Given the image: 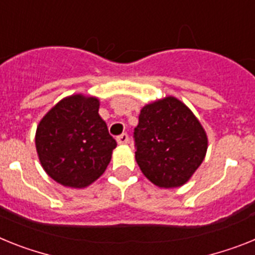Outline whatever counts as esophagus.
Returning a JSON list of instances; mask_svg holds the SVG:
<instances>
[{"label":"esophagus","mask_w":255,"mask_h":255,"mask_svg":"<svg viewBox=\"0 0 255 255\" xmlns=\"http://www.w3.org/2000/svg\"><path fill=\"white\" fill-rule=\"evenodd\" d=\"M128 141H129V137H128L127 133H122L117 137V142H118L119 145H125Z\"/></svg>","instance_id":"34e87169"}]
</instances>
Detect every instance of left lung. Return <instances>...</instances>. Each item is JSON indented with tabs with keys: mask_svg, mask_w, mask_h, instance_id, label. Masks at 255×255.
Here are the masks:
<instances>
[{
	"mask_svg": "<svg viewBox=\"0 0 255 255\" xmlns=\"http://www.w3.org/2000/svg\"><path fill=\"white\" fill-rule=\"evenodd\" d=\"M133 140L142 173L164 189L187 182L208 147L207 134L196 117L174 97L143 106Z\"/></svg>",
	"mask_w": 255,
	"mask_h": 255,
	"instance_id": "8db88e82",
	"label": "left lung"
}]
</instances>
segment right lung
Segmentation results:
<instances>
[{
    "label": "right lung",
    "instance_id": "obj_1",
    "mask_svg": "<svg viewBox=\"0 0 255 255\" xmlns=\"http://www.w3.org/2000/svg\"><path fill=\"white\" fill-rule=\"evenodd\" d=\"M99 100L74 95L61 100L37 127L35 147L46 173L69 187H86L105 172L117 141L99 115Z\"/></svg>",
    "mask_w": 255,
    "mask_h": 255
}]
</instances>
